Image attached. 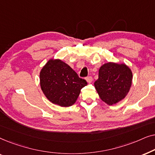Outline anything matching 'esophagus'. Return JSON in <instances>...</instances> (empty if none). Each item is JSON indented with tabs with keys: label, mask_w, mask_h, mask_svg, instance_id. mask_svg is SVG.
Returning a JSON list of instances; mask_svg holds the SVG:
<instances>
[{
	"label": "esophagus",
	"mask_w": 155,
	"mask_h": 155,
	"mask_svg": "<svg viewBox=\"0 0 155 155\" xmlns=\"http://www.w3.org/2000/svg\"><path fill=\"white\" fill-rule=\"evenodd\" d=\"M85 79H86L87 82L88 83H91V82H92V80H93L92 76H87V77L85 78Z\"/></svg>",
	"instance_id": "1"
}]
</instances>
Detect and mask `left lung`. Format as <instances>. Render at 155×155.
Listing matches in <instances>:
<instances>
[{"instance_id":"8db88e82","label":"left lung","mask_w":155,"mask_h":155,"mask_svg":"<svg viewBox=\"0 0 155 155\" xmlns=\"http://www.w3.org/2000/svg\"><path fill=\"white\" fill-rule=\"evenodd\" d=\"M133 74L126 64L107 63L101 65L94 87L100 99L113 105L125 98L132 84Z\"/></svg>"}]
</instances>
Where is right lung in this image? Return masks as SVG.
<instances>
[{"label": "right lung", "instance_id": "right-lung-1", "mask_svg": "<svg viewBox=\"0 0 155 155\" xmlns=\"http://www.w3.org/2000/svg\"><path fill=\"white\" fill-rule=\"evenodd\" d=\"M86 80L79 78L68 65L51 59L40 72V85L48 100L61 107H71L77 100Z\"/></svg>", "mask_w": 155, "mask_h": 155}]
</instances>
